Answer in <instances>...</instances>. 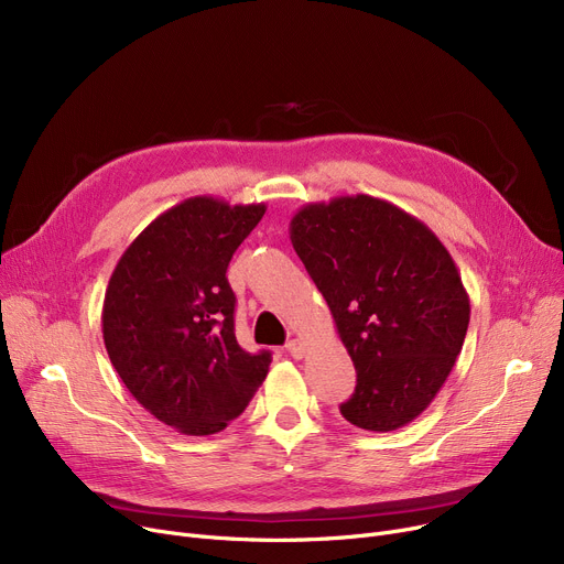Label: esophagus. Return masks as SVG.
Here are the masks:
<instances>
[{
	"mask_svg": "<svg viewBox=\"0 0 564 564\" xmlns=\"http://www.w3.org/2000/svg\"><path fill=\"white\" fill-rule=\"evenodd\" d=\"M285 349L290 351V357L302 359L304 354H306V343H304V338H292V340H288Z\"/></svg>",
	"mask_w": 564,
	"mask_h": 564,
	"instance_id": "1",
	"label": "esophagus"
}]
</instances>
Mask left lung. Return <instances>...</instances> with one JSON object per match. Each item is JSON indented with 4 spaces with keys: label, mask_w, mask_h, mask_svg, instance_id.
I'll return each instance as SVG.
<instances>
[{
    "label": "left lung",
    "mask_w": 564,
    "mask_h": 564,
    "mask_svg": "<svg viewBox=\"0 0 564 564\" xmlns=\"http://www.w3.org/2000/svg\"><path fill=\"white\" fill-rule=\"evenodd\" d=\"M290 240L357 368L343 419L393 432L421 416L446 383L470 319L448 249L423 221L368 194L304 205Z\"/></svg>",
    "instance_id": "1"
}]
</instances>
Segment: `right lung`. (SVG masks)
<instances>
[{
  "instance_id": "right-lung-1",
  "label": "right lung",
  "mask_w": 564,
  "mask_h": 564,
  "mask_svg": "<svg viewBox=\"0 0 564 564\" xmlns=\"http://www.w3.org/2000/svg\"><path fill=\"white\" fill-rule=\"evenodd\" d=\"M264 203L194 196L148 224L111 272L102 304L109 359L164 425L205 436L240 416L272 364L235 338L226 270Z\"/></svg>"
}]
</instances>
